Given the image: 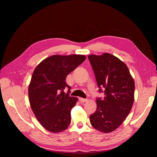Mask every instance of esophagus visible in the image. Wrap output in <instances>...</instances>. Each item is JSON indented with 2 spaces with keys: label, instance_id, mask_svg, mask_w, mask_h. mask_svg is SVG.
Wrapping results in <instances>:
<instances>
[{
  "label": "esophagus",
  "instance_id": "1",
  "mask_svg": "<svg viewBox=\"0 0 157 157\" xmlns=\"http://www.w3.org/2000/svg\"><path fill=\"white\" fill-rule=\"evenodd\" d=\"M79 100H80V102L84 103V102H86V101H88V99H84V98H79Z\"/></svg>",
  "mask_w": 157,
  "mask_h": 157
}]
</instances>
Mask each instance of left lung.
Returning a JSON list of instances; mask_svg holds the SVG:
<instances>
[{
    "label": "left lung",
    "mask_w": 157,
    "mask_h": 157,
    "mask_svg": "<svg viewBox=\"0 0 157 157\" xmlns=\"http://www.w3.org/2000/svg\"><path fill=\"white\" fill-rule=\"evenodd\" d=\"M88 59L99 92H104L103 99H96L97 109L90 116V123L99 132L110 133L122 124L131 111L134 101V79L126 65L115 56L89 55Z\"/></svg>",
    "instance_id": "1"
}]
</instances>
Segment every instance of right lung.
<instances>
[{
    "mask_svg": "<svg viewBox=\"0 0 157 157\" xmlns=\"http://www.w3.org/2000/svg\"><path fill=\"white\" fill-rule=\"evenodd\" d=\"M85 59L84 55H54L34 70L28 89L30 105L36 119L50 132H63L70 124L71 111L78 98L69 96L71 86L65 80Z\"/></svg>",
    "mask_w": 157,
    "mask_h": 157,
    "instance_id": "1",
    "label": "right lung"
}]
</instances>
